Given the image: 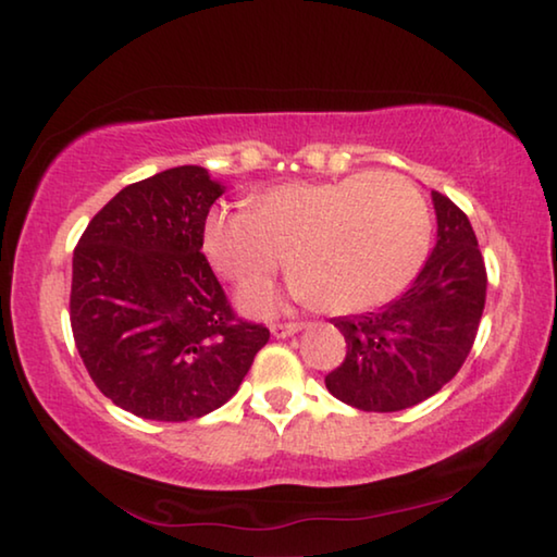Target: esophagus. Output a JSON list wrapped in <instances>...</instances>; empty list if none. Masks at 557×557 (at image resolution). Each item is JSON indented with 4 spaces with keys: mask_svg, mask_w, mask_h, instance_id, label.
Masks as SVG:
<instances>
[{
    "mask_svg": "<svg viewBox=\"0 0 557 557\" xmlns=\"http://www.w3.org/2000/svg\"><path fill=\"white\" fill-rule=\"evenodd\" d=\"M299 330H302V324L297 322H285V324H270V332L275 334L277 339H285V337H293V334H297Z\"/></svg>",
    "mask_w": 557,
    "mask_h": 557,
    "instance_id": "esophagus-1",
    "label": "esophagus"
}]
</instances>
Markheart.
I'll use <instances>...</instances> for the list:
<instances>
[{"instance_id":"heart-1","label":"heart","mask_w":557,"mask_h":557,"mask_svg":"<svg viewBox=\"0 0 557 557\" xmlns=\"http://www.w3.org/2000/svg\"><path fill=\"white\" fill-rule=\"evenodd\" d=\"M202 250L218 275L237 285L270 277L287 258L299 299L351 314L413 280L429 250V213L419 193L392 173L287 183L255 196L247 210H210ZM243 302L268 312L275 293L252 287Z\"/></svg>"}]
</instances>
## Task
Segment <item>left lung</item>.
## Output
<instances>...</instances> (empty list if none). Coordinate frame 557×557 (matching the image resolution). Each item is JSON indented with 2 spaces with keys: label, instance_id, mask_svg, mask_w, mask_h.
<instances>
[{
  "label": "left lung",
  "instance_id": "obj_1",
  "mask_svg": "<svg viewBox=\"0 0 557 557\" xmlns=\"http://www.w3.org/2000/svg\"><path fill=\"white\" fill-rule=\"evenodd\" d=\"M436 245L417 280L376 312L334 317L347 357L326 389L361 411H401L434 396L469 357L485 305V262L469 218L441 193Z\"/></svg>",
  "mask_w": 557,
  "mask_h": 557
}]
</instances>
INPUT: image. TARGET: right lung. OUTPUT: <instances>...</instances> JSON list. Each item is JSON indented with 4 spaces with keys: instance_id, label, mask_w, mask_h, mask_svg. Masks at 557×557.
Returning a JSON list of instances; mask_svg holds the SVG:
<instances>
[{
    "instance_id": "add662e5",
    "label": "right lung",
    "mask_w": 557,
    "mask_h": 557,
    "mask_svg": "<svg viewBox=\"0 0 557 557\" xmlns=\"http://www.w3.org/2000/svg\"><path fill=\"white\" fill-rule=\"evenodd\" d=\"M223 185L200 165L131 183L74 250L72 332L103 396L151 421H190L243 384L270 330L237 320L200 252Z\"/></svg>"
}]
</instances>
